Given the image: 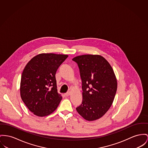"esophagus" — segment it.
I'll use <instances>...</instances> for the list:
<instances>
[{
  "label": "esophagus",
  "instance_id": "34e87169",
  "mask_svg": "<svg viewBox=\"0 0 148 148\" xmlns=\"http://www.w3.org/2000/svg\"><path fill=\"white\" fill-rule=\"evenodd\" d=\"M70 94H71V93H70L69 92H67V93L65 94V95H66V97H69V96L70 95Z\"/></svg>",
  "mask_w": 148,
  "mask_h": 148
}]
</instances>
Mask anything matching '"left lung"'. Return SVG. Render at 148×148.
Instances as JSON below:
<instances>
[{"mask_svg": "<svg viewBox=\"0 0 148 148\" xmlns=\"http://www.w3.org/2000/svg\"><path fill=\"white\" fill-rule=\"evenodd\" d=\"M72 60L79 66L82 82L83 100L76 110L87 121L98 119L107 113L115 97L117 81L114 71L100 55H81Z\"/></svg>", "mask_w": 148, "mask_h": 148, "instance_id": "left-lung-1", "label": "left lung"}]
</instances>
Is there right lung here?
<instances>
[{"label":"right lung","mask_w":148,"mask_h":148,"mask_svg":"<svg viewBox=\"0 0 148 148\" xmlns=\"http://www.w3.org/2000/svg\"><path fill=\"white\" fill-rule=\"evenodd\" d=\"M68 56L41 53L26 65L21 76L20 95L34 114L47 116L57 108L62 97L58 93L55 75Z\"/></svg>","instance_id":"1"}]
</instances>
